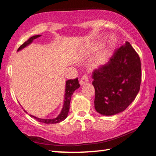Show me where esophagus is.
Instances as JSON below:
<instances>
[{
  "instance_id": "34e87169",
  "label": "esophagus",
  "mask_w": 156,
  "mask_h": 156,
  "mask_svg": "<svg viewBox=\"0 0 156 156\" xmlns=\"http://www.w3.org/2000/svg\"><path fill=\"white\" fill-rule=\"evenodd\" d=\"M89 80V78H88V76L87 75H84L83 77L81 78L80 80V85H83V84H84V83H87Z\"/></svg>"
}]
</instances>
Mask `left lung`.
Instances as JSON below:
<instances>
[{"mask_svg": "<svg viewBox=\"0 0 156 156\" xmlns=\"http://www.w3.org/2000/svg\"><path fill=\"white\" fill-rule=\"evenodd\" d=\"M96 112L113 115L125 111L140 87L141 62L129 42L116 49L109 61L93 72Z\"/></svg>", "mask_w": 156, "mask_h": 156, "instance_id": "8db88e82", "label": "left lung"}]
</instances>
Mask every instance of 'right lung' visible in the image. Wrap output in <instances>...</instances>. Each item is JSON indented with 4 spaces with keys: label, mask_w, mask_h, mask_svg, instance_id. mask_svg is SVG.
<instances>
[{
    "label": "right lung",
    "mask_w": 156,
    "mask_h": 156,
    "mask_svg": "<svg viewBox=\"0 0 156 156\" xmlns=\"http://www.w3.org/2000/svg\"><path fill=\"white\" fill-rule=\"evenodd\" d=\"M41 36V35H36L31 37V38H29L27 41H25L22 45L20 46V47L18 49V51L25 48L26 46L29 45V44L32 43L34 39L38 38V37H40ZM79 87H80V84H79L78 78L75 79H70V80H68L66 81L64 105H63L61 112H60V114L58 115L56 118H53V119H42V118H38L32 115H30L31 118H34V119L38 120V122L45 123V124H56V123H58L60 122H61L62 120H64L65 118L67 117L69 110L71 98H72V96L73 92H74L76 89H78ZM25 112H27L26 111H25Z\"/></svg>",
    "instance_id": "right-lung-1"
}]
</instances>
